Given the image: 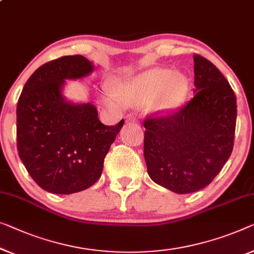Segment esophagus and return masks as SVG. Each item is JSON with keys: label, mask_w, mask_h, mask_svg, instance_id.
I'll use <instances>...</instances> for the list:
<instances>
[{"label": "esophagus", "mask_w": 254, "mask_h": 254, "mask_svg": "<svg viewBox=\"0 0 254 254\" xmlns=\"http://www.w3.org/2000/svg\"><path fill=\"white\" fill-rule=\"evenodd\" d=\"M126 122H127V123H133V124H137V123H138V120L135 119L134 116L130 115V116H127V119H126Z\"/></svg>", "instance_id": "esophagus-1"}]
</instances>
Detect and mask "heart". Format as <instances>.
<instances>
[{"mask_svg": "<svg viewBox=\"0 0 254 254\" xmlns=\"http://www.w3.org/2000/svg\"><path fill=\"white\" fill-rule=\"evenodd\" d=\"M189 91V78L180 71L170 68H153L135 77L120 79L112 85L114 98H106L109 105H140L151 101L155 111L172 112L180 107Z\"/></svg>", "mask_w": 254, "mask_h": 254, "instance_id": "1", "label": "heart"}]
</instances>
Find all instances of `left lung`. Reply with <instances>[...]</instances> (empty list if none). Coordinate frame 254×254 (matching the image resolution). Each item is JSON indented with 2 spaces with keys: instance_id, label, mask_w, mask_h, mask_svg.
Here are the masks:
<instances>
[{
  "instance_id": "obj_1",
  "label": "left lung",
  "mask_w": 254,
  "mask_h": 254,
  "mask_svg": "<svg viewBox=\"0 0 254 254\" xmlns=\"http://www.w3.org/2000/svg\"><path fill=\"white\" fill-rule=\"evenodd\" d=\"M194 97L168 116L147 119L143 156L150 179L176 194L206 187L233 151L236 97L221 71L194 56Z\"/></svg>"
}]
</instances>
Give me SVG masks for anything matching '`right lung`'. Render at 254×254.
<instances>
[{"instance_id": "add662e5", "label": "right lung", "mask_w": 254, "mask_h": 254, "mask_svg": "<svg viewBox=\"0 0 254 254\" xmlns=\"http://www.w3.org/2000/svg\"><path fill=\"white\" fill-rule=\"evenodd\" d=\"M93 70L85 57H62L37 68L19 97V157L33 180L52 194L68 195L92 186L124 124L122 120L105 126L96 106L64 96L66 79L84 78Z\"/></svg>"}]
</instances>
